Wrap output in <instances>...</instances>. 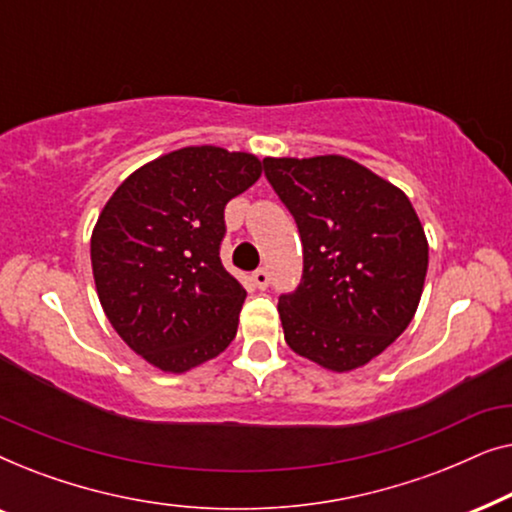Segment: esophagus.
Instances as JSON below:
<instances>
[{
    "label": "esophagus",
    "mask_w": 512,
    "mask_h": 512,
    "mask_svg": "<svg viewBox=\"0 0 512 512\" xmlns=\"http://www.w3.org/2000/svg\"><path fill=\"white\" fill-rule=\"evenodd\" d=\"M251 279H254V284L258 286V289H265V286L270 284V272L265 268H258L254 270V275H251Z\"/></svg>",
    "instance_id": "obj_1"
}]
</instances>
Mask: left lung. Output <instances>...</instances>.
Masks as SVG:
<instances>
[{
    "mask_svg": "<svg viewBox=\"0 0 512 512\" xmlns=\"http://www.w3.org/2000/svg\"><path fill=\"white\" fill-rule=\"evenodd\" d=\"M263 170L303 242V277L277 305L286 345L328 370L359 368L415 317L422 223L403 191L349 158H265Z\"/></svg>",
    "mask_w": 512,
    "mask_h": 512,
    "instance_id": "obj_1",
    "label": "left lung"
}]
</instances>
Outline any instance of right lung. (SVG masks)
I'll use <instances>...</instances> for the list:
<instances>
[{"label":"right lung","mask_w":512,"mask_h":512,"mask_svg":"<svg viewBox=\"0 0 512 512\" xmlns=\"http://www.w3.org/2000/svg\"><path fill=\"white\" fill-rule=\"evenodd\" d=\"M261 160L186 146L130 174L90 240L100 303L116 333L167 373L219 356L247 291L223 268L226 205L261 177Z\"/></svg>","instance_id":"1"}]
</instances>
